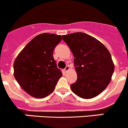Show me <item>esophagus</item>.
<instances>
[{
    "label": "esophagus",
    "instance_id": "obj_1",
    "mask_svg": "<svg viewBox=\"0 0 128 128\" xmlns=\"http://www.w3.org/2000/svg\"><path fill=\"white\" fill-rule=\"evenodd\" d=\"M70 66H67L65 68V69H64V71H65L66 72H67V71H68L69 70H70Z\"/></svg>",
    "mask_w": 128,
    "mask_h": 128
}]
</instances>
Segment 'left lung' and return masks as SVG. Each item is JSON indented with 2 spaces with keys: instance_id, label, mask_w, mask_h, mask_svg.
I'll return each instance as SVG.
<instances>
[{
  "instance_id": "obj_1",
  "label": "left lung",
  "mask_w": 128,
  "mask_h": 128,
  "mask_svg": "<svg viewBox=\"0 0 128 128\" xmlns=\"http://www.w3.org/2000/svg\"><path fill=\"white\" fill-rule=\"evenodd\" d=\"M74 59L77 80L71 88L84 99L95 97L107 88L114 71L109 51L94 37L82 32L62 36Z\"/></svg>"
}]
</instances>
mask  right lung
Returning a JSON list of instances; mask_svg holds the SVG:
<instances>
[{
	"instance_id": "add662e5",
	"label": "right lung",
	"mask_w": 128,
	"mask_h": 128,
	"mask_svg": "<svg viewBox=\"0 0 128 128\" xmlns=\"http://www.w3.org/2000/svg\"><path fill=\"white\" fill-rule=\"evenodd\" d=\"M60 35L42 33L33 38L21 51L14 62V78L27 94L44 98L53 92L62 74L53 57Z\"/></svg>"
}]
</instances>
